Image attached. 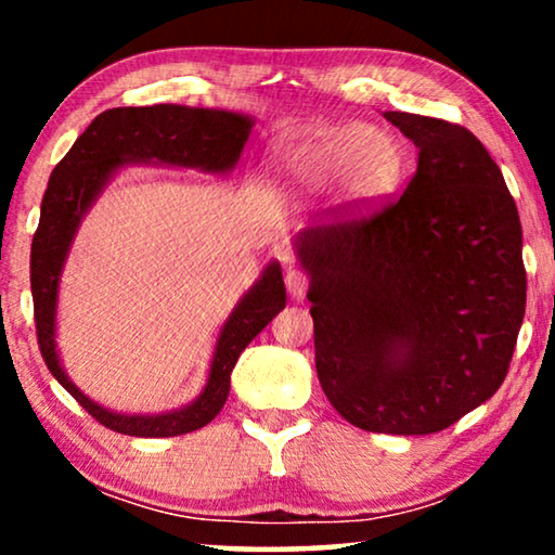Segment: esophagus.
I'll list each match as a JSON object with an SVG mask.
<instances>
[{
  "mask_svg": "<svg viewBox=\"0 0 555 555\" xmlns=\"http://www.w3.org/2000/svg\"><path fill=\"white\" fill-rule=\"evenodd\" d=\"M285 287H287V293H291V298L302 300L308 293V275L298 268H287Z\"/></svg>",
  "mask_w": 555,
  "mask_h": 555,
  "instance_id": "obj_1",
  "label": "esophagus"
}]
</instances>
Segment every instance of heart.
<instances>
[{"mask_svg":"<svg viewBox=\"0 0 555 555\" xmlns=\"http://www.w3.org/2000/svg\"><path fill=\"white\" fill-rule=\"evenodd\" d=\"M272 171L295 199H313L338 186L353 207H374L399 186L404 154L384 128L348 124L280 149Z\"/></svg>","mask_w":555,"mask_h":555,"instance_id":"b5f03b06","label":"heart"}]
</instances>
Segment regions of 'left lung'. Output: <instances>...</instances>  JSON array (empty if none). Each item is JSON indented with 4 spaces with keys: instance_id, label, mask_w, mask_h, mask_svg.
I'll return each mask as SVG.
<instances>
[{
    "instance_id": "left-lung-1",
    "label": "left lung",
    "mask_w": 555,
    "mask_h": 555,
    "mask_svg": "<svg viewBox=\"0 0 555 555\" xmlns=\"http://www.w3.org/2000/svg\"><path fill=\"white\" fill-rule=\"evenodd\" d=\"M420 149L404 194L302 230L315 369L333 409L382 435H435L505 382L526 315L518 207L467 128L386 111Z\"/></svg>"
}]
</instances>
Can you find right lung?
I'll use <instances>...</instances> for the list:
<instances>
[{
  "instance_id": "1",
  "label": "right lung",
  "mask_w": 555,
  "mask_h": 555,
  "mask_svg": "<svg viewBox=\"0 0 555 555\" xmlns=\"http://www.w3.org/2000/svg\"><path fill=\"white\" fill-rule=\"evenodd\" d=\"M253 126L255 120L245 113L219 108H189L173 103L111 108L78 135L73 149L50 173L29 255L37 344L50 374L63 384V389L73 393L103 427L118 435L177 437L202 429L215 420L230 397V376L240 353L285 308L283 270L280 262H270L234 306L217 336L207 384L192 404L162 414H120L86 397L60 363L55 344L57 293L78 227L124 166L166 164L207 173H230L240 162Z\"/></svg>"
}]
</instances>
